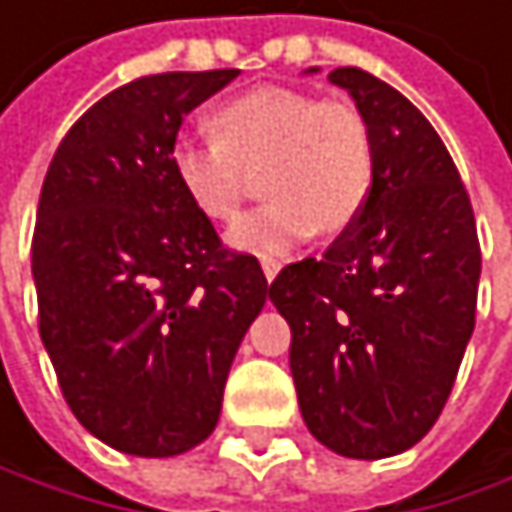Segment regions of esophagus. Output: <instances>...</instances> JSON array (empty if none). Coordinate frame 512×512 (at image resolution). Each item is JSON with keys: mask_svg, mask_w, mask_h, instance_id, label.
Here are the masks:
<instances>
[{"mask_svg": "<svg viewBox=\"0 0 512 512\" xmlns=\"http://www.w3.org/2000/svg\"><path fill=\"white\" fill-rule=\"evenodd\" d=\"M261 270H264L267 282H273V279H276V273L282 270V264H279V258H270V254H261Z\"/></svg>", "mask_w": 512, "mask_h": 512, "instance_id": "34e87169", "label": "esophagus"}]
</instances>
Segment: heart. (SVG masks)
Here are the masks:
<instances>
[{
    "label": "heart",
    "instance_id": "b5f03b06",
    "mask_svg": "<svg viewBox=\"0 0 512 512\" xmlns=\"http://www.w3.org/2000/svg\"><path fill=\"white\" fill-rule=\"evenodd\" d=\"M215 136H181L169 163L191 206L230 224L264 169L270 197L230 233L236 248L285 254L318 233L346 230L367 206L376 175L370 121L352 99L300 87H251L212 115Z\"/></svg>",
    "mask_w": 512,
    "mask_h": 512
}]
</instances>
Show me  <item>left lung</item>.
Segmentation results:
<instances>
[{"mask_svg":"<svg viewBox=\"0 0 512 512\" xmlns=\"http://www.w3.org/2000/svg\"><path fill=\"white\" fill-rule=\"evenodd\" d=\"M367 115L364 212L321 258L288 264L270 300L291 324L306 428L346 458H388L440 419L477 321L480 239L464 181L428 118L391 84L327 75Z\"/></svg>","mask_w":512,"mask_h":512,"instance_id":"left-lung-1","label":"left lung"}]
</instances>
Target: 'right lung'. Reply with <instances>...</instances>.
Instances as JSON below:
<instances>
[{"instance_id":"obj_1","label":"right lung","mask_w":512,"mask_h":512,"mask_svg":"<svg viewBox=\"0 0 512 512\" xmlns=\"http://www.w3.org/2000/svg\"><path fill=\"white\" fill-rule=\"evenodd\" d=\"M239 69L136 78L63 136L39 197V334L75 419L127 455L203 443L267 300L254 254L221 242L175 181L181 121Z\"/></svg>"}]
</instances>
